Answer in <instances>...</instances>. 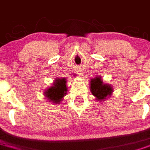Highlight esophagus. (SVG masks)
<instances>
[{
  "label": "esophagus",
  "instance_id": "esophagus-1",
  "mask_svg": "<svg viewBox=\"0 0 150 150\" xmlns=\"http://www.w3.org/2000/svg\"><path fill=\"white\" fill-rule=\"evenodd\" d=\"M79 72V73H78V74H82V72H82V71H81V72Z\"/></svg>",
  "mask_w": 150,
  "mask_h": 150
}]
</instances>
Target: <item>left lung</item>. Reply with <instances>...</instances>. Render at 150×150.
Listing matches in <instances>:
<instances>
[{
  "instance_id": "1",
  "label": "left lung",
  "mask_w": 150,
  "mask_h": 150,
  "mask_svg": "<svg viewBox=\"0 0 150 150\" xmlns=\"http://www.w3.org/2000/svg\"><path fill=\"white\" fill-rule=\"evenodd\" d=\"M90 90L92 94L97 98L98 100L105 99L108 96L111 95L113 89L110 86L102 82L100 77H97L90 81Z\"/></svg>"
}]
</instances>
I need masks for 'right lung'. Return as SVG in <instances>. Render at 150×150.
<instances>
[{"label": "right lung", "instance_id": "obj_1", "mask_svg": "<svg viewBox=\"0 0 150 150\" xmlns=\"http://www.w3.org/2000/svg\"><path fill=\"white\" fill-rule=\"evenodd\" d=\"M67 91V82L65 78L63 79H56L54 84L52 87L45 92V96L48 98L50 101L54 102V103H59L62 100V98L66 95Z\"/></svg>", "mask_w": 150, "mask_h": 150}]
</instances>
